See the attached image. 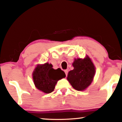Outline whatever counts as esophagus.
<instances>
[{
	"instance_id": "esophagus-1",
	"label": "esophagus",
	"mask_w": 122,
	"mask_h": 122,
	"mask_svg": "<svg viewBox=\"0 0 122 122\" xmlns=\"http://www.w3.org/2000/svg\"><path fill=\"white\" fill-rule=\"evenodd\" d=\"M64 71H65V74H66V76H67V73H68V70H65Z\"/></svg>"
}]
</instances>
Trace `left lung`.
<instances>
[{"mask_svg": "<svg viewBox=\"0 0 122 122\" xmlns=\"http://www.w3.org/2000/svg\"><path fill=\"white\" fill-rule=\"evenodd\" d=\"M73 66L74 69L68 72L67 80L76 90H84L93 80L95 66L88 56L84 59H75Z\"/></svg>", "mask_w": 122, "mask_h": 122, "instance_id": "8db88e82", "label": "left lung"}]
</instances>
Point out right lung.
<instances>
[{"mask_svg":"<svg viewBox=\"0 0 122 122\" xmlns=\"http://www.w3.org/2000/svg\"><path fill=\"white\" fill-rule=\"evenodd\" d=\"M52 65L46 63L38 65L33 73V79L36 88L46 94L53 92L59 80L66 77L65 72L59 68L54 70Z\"/></svg>","mask_w":122,"mask_h":122,"instance_id":"add662e5","label":"right lung"}]
</instances>
